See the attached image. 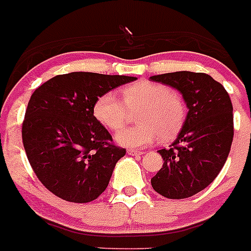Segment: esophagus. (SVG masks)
I'll return each instance as SVG.
<instances>
[{"mask_svg":"<svg viewBox=\"0 0 251 251\" xmlns=\"http://www.w3.org/2000/svg\"><path fill=\"white\" fill-rule=\"evenodd\" d=\"M127 152L131 156H141V154H144V152L137 151V150H127Z\"/></svg>","mask_w":251,"mask_h":251,"instance_id":"1","label":"esophagus"}]
</instances>
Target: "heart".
Masks as SVG:
<instances>
[{
  "instance_id": "heart-1",
  "label": "heart",
  "mask_w": 251,
  "mask_h": 251,
  "mask_svg": "<svg viewBox=\"0 0 251 251\" xmlns=\"http://www.w3.org/2000/svg\"><path fill=\"white\" fill-rule=\"evenodd\" d=\"M124 102L109 91L100 95L94 104V116L107 130H118L127 121L128 111L139 109L140 124L123 128L115 133L116 142L123 146H147L160 136L162 141L173 139L186 120V102L178 91L165 84L141 80L121 91Z\"/></svg>"
}]
</instances>
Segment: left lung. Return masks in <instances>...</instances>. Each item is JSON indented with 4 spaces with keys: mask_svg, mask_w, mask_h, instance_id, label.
Instances as JSON below:
<instances>
[{
    "mask_svg": "<svg viewBox=\"0 0 251 251\" xmlns=\"http://www.w3.org/2000/svg\"><path fill=\"white\" fill-rule=\"evenodd\" d=\"M150 79L177 89L188 107L176 141L158 151L163 166L151 184L170 200L188 198L209 186L228 158L234 135L233 105L224 86L204 73H166Z\"/></svg>",
    "mask_w": 251,
    "mask_h": 251,
    "instance_id": "8db88e82",
    "label": "left lung"
}]
</instances>
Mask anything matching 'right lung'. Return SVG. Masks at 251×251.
Wrapping results in <instances>:
<instances>
[{"label":"right lung","mask_w":251,"mask_h":251,"mask_svg":"<svg viewBox=\"0 0 251 251\" xmlns=\"http://www.w3.org/2000/svg\"><path fill=\"white\" fill-rule=\"evenodd\" d=\"M135 76L73 72L32 94L22 125L28 161L44 187L62 200L88 203L106 189L125 149L95 119L98 98Z\"/></svg>","instance_id":"add662e5"}]
</instances>
